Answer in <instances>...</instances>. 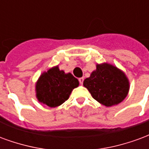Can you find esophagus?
<instances>
[{
  "instance_id": "esophagus-1",
  "label": "esophagus",
  "mask_w": 149,
  "mask_h": 149,
  "mask_svg": "<svg viewBox=\"0 0 149 149\" xmlns=\"http://www.w3.org/2000/svg\"><path fill=\"white\" fill-rule=\"evenodd\" d=\"M83 80H84V79H83V78H80V79H79V83H80V84H81V85H82V83H83Z\"/></svg>"
}]
</instances>
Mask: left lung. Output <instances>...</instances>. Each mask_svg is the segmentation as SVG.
Segmentation results:
<instances>
[{
    "label": "left lung",
    "mask_w": 149,
    "mask_h": 149,
    "mask_svg": "<svg viewBox=\"0 0 149 149\" xmlns=\"http://www.w3.org/2000/svg\"><path fill=\"white\" fill-rule=\"evenodd\" d=\"M94 99L106 107L120 103L129 94L130 81L125 74L110 63L96 65L91 76L83 81Z\"/></svg>",
    "instance_id": "1"
}]
</instances>
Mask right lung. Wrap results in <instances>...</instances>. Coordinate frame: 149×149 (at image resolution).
Listing matches in <instances>:
<instances>
[{"instance_id": "right-lung-1", "label": "right lung", "mask_w": 149, "mask_h": 149, "mask_svg": "<svg viewBox=\"0 0 149 149\" xmlns=\"http://www.w3.org/2000/svg\"><path fill=\"white\" fill-rule=\"evenodd\" d=\"M79 85L72 74L65 73L55 66L41 74L36 83V96L40 103L55 108L65 102Z\"/></svg>"}]
</instances>
